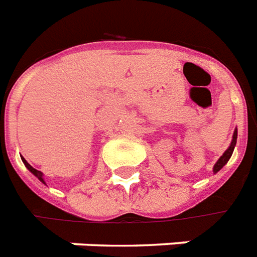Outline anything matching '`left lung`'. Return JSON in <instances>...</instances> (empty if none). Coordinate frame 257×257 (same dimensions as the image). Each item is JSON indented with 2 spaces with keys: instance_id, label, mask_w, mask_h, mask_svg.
<instances>
[{
  "instance_id": "left-lung-1",
  "label": "left lung",
  "mask_w": 257,
  "mask_h": 257,
  "mask_svg": "<svg viewBox=\"0 0 257 257\" xmlns=\"http://www.w3.org/2000/svg\"><path fill=\"white\" fill-rule=\"evenodd\" d=\"M236 143H237V128L234 129V132H233L232 142H230V146L228 147V150L225 151V152H224V154H222V156H221L220 159L215 162L214 167H213V172H214V174H217V172L220 171L221 168L224 167L225 164L228 163L229 159H230V156H232L233 151H234Z\"/></svg>"
}]
</instances>
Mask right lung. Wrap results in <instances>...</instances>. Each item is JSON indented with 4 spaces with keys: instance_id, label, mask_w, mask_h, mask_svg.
Returning <instances> with one entry per match:
<instances>
[{
    "instance_id": "1",
    "label": "right lung",
    "mask_w": 257,
    "mask_h": 257,
    "mask_svg": "<svg viewBox=\"0 0 257 257\" xmlns=\"http://www.w3.org/2000/svg\"><path fill=\"white\" fill-rule=\"evenodd\" d=\"M21 160H23V163L25 164V167L28 168L29 171L32 172L33 175L36 176L37 179H39V181L42 182V183H44V185H46V181H44V178H43V172L42 171H39V170H36V168H33L32 166H31V164L28 163V162H27V160L24 159V158H23V156H21Z\"/></svg>"
}]
</instances>
